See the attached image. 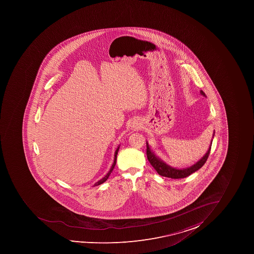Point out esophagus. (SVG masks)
<instances>
[{
    "label": "esophagus",
    "mask_w": 254,
    "mask_h": 254,
    "mask_svg": "<svg viewBox=\"0 0 254 254\" xmlns=\"http://www.w3.org/2000/svg\"><path fill=\"white\" fill-rule=\"evenodd\" d=\"M133 127V128H135V129H137V128H138V126L133 125V127Z\"/></svg>",
    "instance_id": "34e87169"
}]
</instances>
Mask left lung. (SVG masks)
<instances>
[{"mask_svg": "<svg viewBox=\"0 0 254 254\" xmlns=\"http://www.w3.org/2000/svg\"><path fill=\"white\" fill-rule=\"evenodd\" d=\"M200 94L203 95V97H206L205 93H203L202 90L200 91ZM214 135H213V138H214ZM212 141H213V140L211 141L210 146L208 147V151L206 152L205 155L199 161H197L195 164H193V166L187 167V168H175V167H172L168 164H166L165 161H162L161 158H159L158 156H156L155 152L151 150V147L149 146L147 141H146V156H147L149 162L151 163V166H153V168L156 170V172L160 176L172 179L185 178V177H187L193 172L198 171V169H200L204 165L207 159H208L209 152H210Z\"/></svg>", "mask_w": 254, "mask_h": 254, "instance_id": "obj_1", "label": "left lung"}]
</instances>
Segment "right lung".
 Wrapping results in <instances>:
<instances>
[{"label":"right lung","mask_w":254,"mask_h":254,"mask_svg":"<svg viewBox=\"0 0 254 254\" xmlns=\"http://www.w3.org/2000/svg\"><path fill=\"white\" fill-rule=\"evenodd\" d=\"M119 148H120V145L118 146V148H117V150H116L115 154H114V161H113V166H112V167H111L110 170H109V171H108V173H107V175H106V176H104L103 178L101 179L100 181H98V182H96V183L94 184V186H99V185L103 184V182H105V181L108 180V177H109L111 173H112V171H113V169H114V167H115L116 162H117V155H118Z\"/></svg>","instance_id":"obj_1"}]
</instances>
